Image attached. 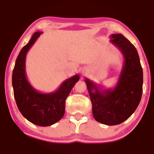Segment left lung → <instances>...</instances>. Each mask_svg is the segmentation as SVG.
<instances>
[{"instance_id":"8db88e82","label":"left lung","mask_w":154,"mask_h":154,"mask_svg":"<svg viewBox=\"0 0 154 154\" xmlns=\"http://www.w3.org/2000/svg\"><path fill=\"white\" fill-rule=\"evenodd\" d=\"M110 42L122 53L124 65L117 84L113 88L102 90L85 78L96 121L114 126L127 120L136 110L143 94V74L136 48L121 33L111 35Z\"/></svg>"}]
</instances>
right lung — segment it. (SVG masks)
<instances>
[{
    "label": "right lung",
    "instance_id": "add662e5",
    "mask_svg": "<svg viewBox=\"0 0 154 154\" xmlns=\"http://www.w3.org/2000/svg\"><path fill=\"white\" fill-rule=\"evenodd\" d=\"M42 32L33 33L31 38L20 50L17 58L12 74L14 96L20 112L32 124L48 126L55 124L65 113V102L76 82L80 80L78 74L64 80L58 90L52 93H41L28 82L25 72L27 52Z\"/></svg>",
    "mask_w": 154,
    "mask_h": 154
}]
</instances>
